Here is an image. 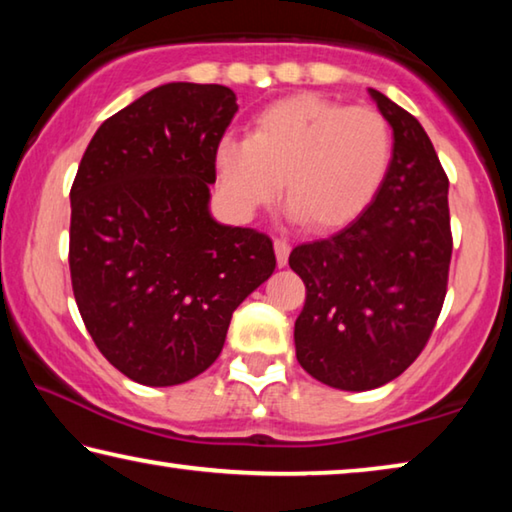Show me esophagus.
Returning <instances> with one entry per match:
<instances>
[{
    "label": "esophagus",
    "mask_w": 512,
    "mask_h": 512,
    "mask_svg": "<svg viewBox=\"0 0 512 512\" xmlns=\"http://www.w3.org/2000/svg\"><path fill=\"white\" fill-rule=\"evenodd\" d=\"M275 257H277V266H287L289 262V253H291V244L287 239H275Z\"/></svg>",
    "instance_id": "obj_1"
}]
</instances>
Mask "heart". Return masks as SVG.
<instances>
[{"mask_svg":"<svg viewBox=\"0 0 512 512\" xmlns=\"http://www.w3.org/2000/svg\"><path fill=\"white\" fill-rule=\"evenodd\" d=\"M393 149V128L379 110L302 92L259 110L248 137H221L216 183L225 203L248 216L275 201L284 178L293 219L336 230L375 201Z\"/></svg>","mask_w":512,"mask_h":512,"instance_id":"obj_1","label":"heart"}]
</instances>
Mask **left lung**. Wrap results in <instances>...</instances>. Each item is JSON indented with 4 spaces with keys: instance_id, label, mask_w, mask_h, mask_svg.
Here are the masks:
<instances>
[{
    "instance_id": "8db88e82",
    "label": "left lung",
    "mask_w": 512,
    "mask_h": 512,
    "mask_svg": "<svg viewBox=\"0 0 512 512\" xmlns=\"http://www.w3.org/2000/svg\"><path fill=\"white\" fill-rule=\"evenodd\" d=\"M393 126V164L375 201L327 239L291 250L305 282L296 357L341 391H370L420 357L443 309L452 225L449 180L411 112L370 90Z\"/></svg>"
}]
</instances>
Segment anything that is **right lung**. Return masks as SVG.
<instances>
[{"instance_id": "obj_1", "label": "right lung", "mask_w": 512, "mask_h": 512, "mask_svg": "<svg viewBox=\"0 0 512 512\" xmlns=\"http://www.w3.org/2000/svg\"><path fill=\"white\" fill-rule=\"evenodd\" d=\"M237 110L225 85H160L103 121L76 171V305L99 352L137 384L210 368L232 311L275 271L271 237L207 210L214 149Z\"/></svg>"}]
</instances>
